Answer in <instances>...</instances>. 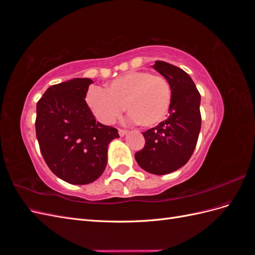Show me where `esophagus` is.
<instances>
[{
	"label": "esophagus",
	"instance_id": "esophagus-1",
	"mask_svg": "<svg viewBox=\"0 0 255 255\" xmlns=\"http://www.w3.org/2000/svg\"><path fill=\"white\" fill-rule=\"evenodd\" d=\"M127 132H128L127 129H122V128H119V129H118V133H119L120 137H123V136H125V135L127 134Z\"/></svg>",
	"mask_w": 255,
	"mask_h": 255
}]
</instances>
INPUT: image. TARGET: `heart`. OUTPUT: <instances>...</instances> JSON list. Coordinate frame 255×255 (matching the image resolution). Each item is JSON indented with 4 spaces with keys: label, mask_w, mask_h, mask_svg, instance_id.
<instances>
[{
    "label": "heart",
    "mask_w": 255,
    "mask_h": 255,
    "mask_svg": "<svg viewBox=\"0 0 255 255\" xmlns=\"http://www.w3.org/2000/svg\"><path fill=\"white\" fill-rule=\"evenodd\" d=\"M86 101L97 118L106 125L118 119L126 107L137 125L148 128L165 117L171 101V88L163 75L132 71L113 80L105 89L90 88Z\"/></svg>",
    "instance_id": "heart-1"
}]
</instances>
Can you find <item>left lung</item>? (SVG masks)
I'll return each instance as SVG.
<instances>
[{
    "label": "left lung",
    "mask_w": 255,
    "mask_h": 255,
    "mask_svg": "<svg viewBox=\"0 0 255 255\" xmlns=\"http://www.w3.org/2000/svg\"><path fill=\"white\" fill-rule=\"evenodd\" d=\"M153 68L170 85L169 117L142 133L145 143L135 153V159L146 172L161 175L183 167L194 153L201 129V96L181 68L161 60Z\"/></svg>",
    "instance_id": "obj_1"
}]
</instances>
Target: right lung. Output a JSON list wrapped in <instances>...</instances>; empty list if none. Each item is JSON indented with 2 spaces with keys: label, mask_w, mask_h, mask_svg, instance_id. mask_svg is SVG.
Segmentation results:
<instances>
[{
  "label": "right lung",
  "mask_w": 255,
  "mask_h": 255,
  "mask_svg": "<svg viewBox=\"0 0 255 255\" xmlns=\"http://www.w3.org/2000/svg\"><path fill=\"white\" fill-rule=\"evenodd\" d=\"M90 79H72L49 87L37 102L36 136L51 171L74 185L99 179L107 148L118 129L96 121L86 98Z\"/></svg>",
  "instance_id": "1"
}]
</instances>
